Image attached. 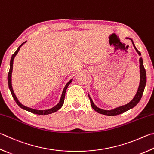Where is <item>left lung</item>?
<instances>
[{"label": "left lung", "mask_w": 154, "mask_h": 154, "mask_svg": "<svg viewBox=\"0 0 154 154\" xmlns=\"http://www.w3.org/2000/svg\"><path fill=\"white\" fill-rule=\"evenodd\" d=\"M126 39H129V40H131L134 48H135V49L136 50V52L138 53V54L139 56H141V52H139L137 49V48L135 46V44H134V43H133V41L132 39H131L129 38H126ZM139 69H140V83H139L138 90H137V94H135V97H133V99L131 100L129 103H128L127 104H125L124 106H120V107L112 109V110H103V109L97 107V106L94 104V103L93 102V101H92V100L91 98V97L89 96V95L88 94V96H89V100H90V104H91L92 108H93L94 110H96L97 112L102 114H104V115L116 116V115H119V114H121L123 112H125L126 111H127L128 110H130V109L135 107V106L138 104L139 102L140 101L141 97H142V96H143L145 85H146V79H146L147 78L146 77V71H145V69L144 68L143 59H142L141 57L139 58Z\"/></svg>", "instance_id": "obj_1"}]
</instances>
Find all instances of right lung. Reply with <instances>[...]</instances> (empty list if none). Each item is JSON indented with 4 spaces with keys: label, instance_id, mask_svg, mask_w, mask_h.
Wrapping results in <instances>:
<instances>
[{
    "label": "right lung",
    "instance_id": "add662e5",
    "mask_svg": "<svg viewBox=\"0 0 154 154\" xmlns=\"http://www.w3.org/2000/svg\"><path fill=\"white\" fill-rule=\"evenodd\" d=\"M27 41L24 42L23 43H22L20 46L18 47L17 50H16L15 52V53L12 55V57L11 58V61H10V69H9V74H8V85H9V89L11 91V93L12 94V96L15 100V101L16 102L17 104L19 107L21 108L22 109H23L25 110H27L28 112H30L33 113V114H39V115H46V114H52V113H54L55 112L58 111L59 109L62 107L63 104H64V100H65V93H66V89H67L70 83H71V82L72 81V79H71L69 81V82L66 83L65 85V88L63 89V93L62 95H61V97L60 99V101L58 103V104L56 105L54 107L52 108H50L48 109V110H35V109H33V108H31L29 107H27V106H24L21 104V103L19 101L17 97H16L15 93H14L13 91V87H12V83H11V77H12V72H13V60L14 58H15V56L17 54V53L19 52V49L21 48V47L23 45V44L26 42Z\"/></svg>",
    "mask_w": 154,
    "mask_h": 154
}]
</instances>
